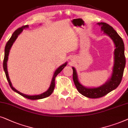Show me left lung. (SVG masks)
I'll list each match as a JSON object with an SVG mask.
<instances>
[{
	"mask_svg": "<svg viewBox=\"0 0 128 128\" xmlns=\"http://www.w3.org/2000/svg\"><path fill=\"white\" fill-rule=\"evenodd\" d=\"M101 27V31L110 37L115 45L114 52V66L110 77L106 82L97 87H86L80 82L78 74L74 67L73 80L78 91L84 96L90 98H98L102 97L110 92L116 89L121 82L124 68L125 67L126 59L125 56V47L121 37L112 27L106 23H98Z\"/></svg>",
	"mask_w": 128,
	"mask_h": 128,
	"instance_id": "left-lung-1",
	"label": "left lung"
}]
</instances>
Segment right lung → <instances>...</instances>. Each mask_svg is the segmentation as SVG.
Masks as SVG:
<instances>
[{
	"label": "right lung",
	"instance_id": "1",
	"mask_svg": "<svg viewBox=\"0 0 128 128\" xmlns=\"http://www.w3.org/2000/svg\"><path fill=\"white\" fill-rule=\"evenodd\" d=\"M28 26L26 25V26H24L20 27V28H18V29H17L16 31H15L14 33H13V34H12V37H10V38L9 39V40H8V42L6 43V46H5V48H4V60H3V70H4L5 74H6V78H7V80H8V84H9V86L11 87L12 89L13 90V91H14V92H17L18 94H20V95H22V96H23V97H25V98H26L27 99H29V100H40V99L45 98H46V97L49 96L52 93V92H53V91H54V87H55V78L56 77V76H57V75L62 70V69L64 68L66 66H67V62H65L64 64H63L61 66H60L58 68H57V70H56L55 71V72H54V73L53 76H52V82H51L50 87L48 88V89L46 91L40 94H38V95H30L24 94L20 92V91H18L17 90L15 89V88L13 86L10 80V78H9V76H8V66H7V62H8V54H9L10 50L11 47H12L13 43H14V42L17 39V38L18 37V35H20V34L22 33V32H23V30L24 29V28H28Z\"/></svg>",
	"mask_w": 128,
	"mask_h": 128
}]
</instances>
